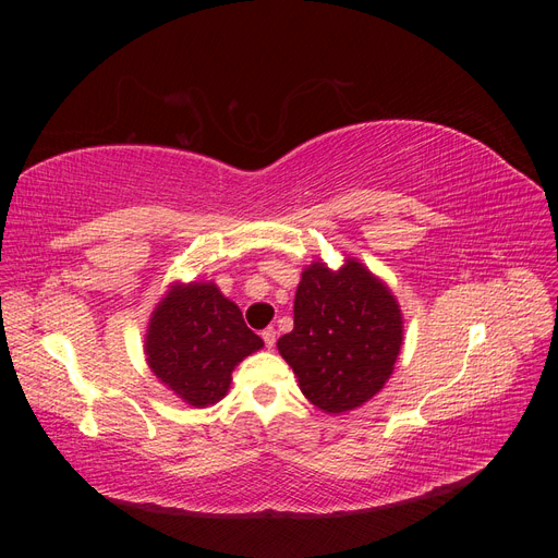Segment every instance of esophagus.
<instances>
[{"label":"esophagus","mask_w":558,"mask_h":558,"mask_svg":"<svg viewBox=\"0 0 558 558\" xmlns=\"http://www.w3.org/2000/svg\"><path fill=\"white\" fill-rule=\"evenodd\" d=\"M260 335H263V342H265V347H267V349H272V347H275V342H277V330H275V328H265Z\"/></svg>","instance_id":"obj_1"}]
</instances>
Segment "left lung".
Listing matches in <instances>:
<instances>
[{
    "label": "left lung",
    "mask_w": 558,
    "mask_h": 558,
    "mask_svg": "<svg viewBox=\"0 0 558 558\" xmlns=\"http://www.w3.org/2000/svg\"><path fill=\"white\" fill-rule=\"evenodd\" d=\"M293 324L277 349L318 410H356L391 377L402 347V314L388 286L356 258H347L337 272L326 263L305 267Z\"/></svg>",
    "instance_id": "8db88e82"
}]
</instances>
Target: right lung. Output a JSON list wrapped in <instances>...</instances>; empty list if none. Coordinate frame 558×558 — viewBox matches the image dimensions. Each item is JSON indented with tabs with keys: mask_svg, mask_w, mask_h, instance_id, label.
I'll return each mask as SVG.
<instances>
[{
	"mask_svg": "<svg viewBox=\"0 0 558 558\" xmlns=\"http://www.w3.org/2000/svg\"><path fill=\"white\" fill-rule=\"evenodd\" d=\"M258 349L260 337L211 281L174 283L150 314L144 344L150 373L193 408L221 400L234 365Z\"/></svg>",
	"mask_w": 558,
	"mask_h": 558,
	"instance_id": "obj_1",
	"label": "right lung"
}]
</instances>
